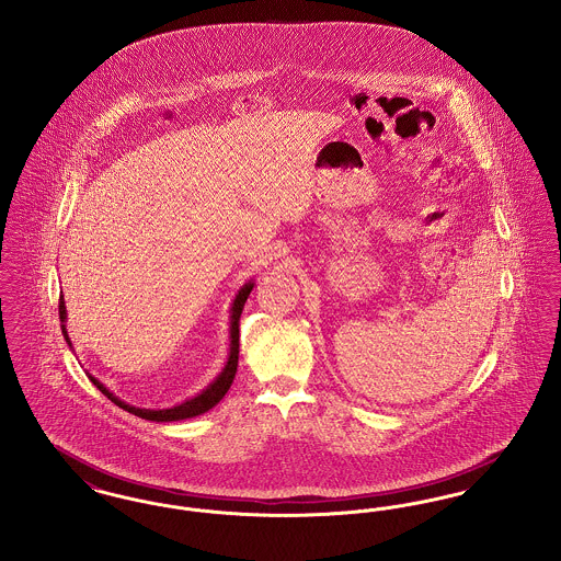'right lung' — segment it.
Listing matches in <instances>:
<instances>
[{
	"label": "right lung",
	"instance_id": "1",
	"mask_svg": "<svg viewBox=\"0 0 561 561\" xmlns=\"http://www.w3.org/2000/svg\"><path fill=\"white\" fill-rule=\"evenodd\" d=\"M252 288H254V282H248V284H243V288H241L238 296H236V300H233V307H231V348H229V359H227V364H225V368H222V373L216 376V380L210 382L202 393H197L195 398H191V400L183 401V403H179V405H172V408H163V410H147V408H136V405H130V403H126V401L119 400V398H115L111 391H108L107 387L103 385V382H99L94 376H90L88 374V378L94 382V387L103 393V396H107L108 400L113 401L115 405H119V408H124L126 412H130L134 416H140V419H145V421H156V423H170V421H185V419H193V416H199V414H204V412H208L210 408H214L218 401L225 398V393L229 391V387H231V382H233V378H236V373H238V359H240V318L241 311H243V305H245V300H248V296L252 293ZM58 316H60V328H62V334H65V341H67V345L71 347V341H69V334H67V328H65V321H67V309H65V298L60 296L58 298Z\"/></svg>",
	"mask_w": 561,
	"mask_h": 561
}]
</instances>
